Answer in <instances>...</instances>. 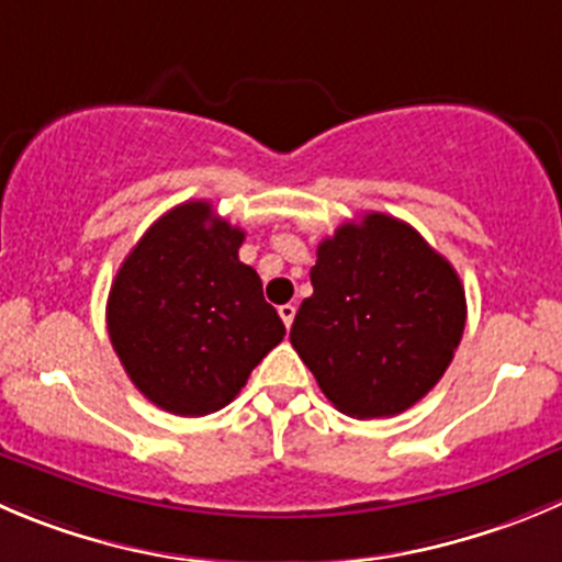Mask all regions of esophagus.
Returning <instances> with one entry per match:
<instances>
[{
  "instance_id": "1",
  "label": "esophagus",
  "mask_w": 562,
  "mask_h": 562,
  "mask_svg": "<svg viewBox=\"0 0 562 562\" xmlns=\"http://www.w3.org/2000/svg\"><path fill=\"white\" fill-rule=\"evenodd\" d=\"M278 317L284 319V325H286V328H290L292 319H295V306H292V303H284V306H278Z\"/></svg>"
}]
</instances>
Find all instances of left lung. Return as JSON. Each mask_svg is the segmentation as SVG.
<instances>
[{
    "instance_id": "8db88e82",
    "label": "left lung",
    "mask_w": 562,
    "mask_h": 562,
    "mask_svg": "<svg viewBox=\"0 0 562 562\" xmlns=\"http://www.w3.org/2000/svg\"><path fill=\"white\" fill-rule=\"evenodd\" d=\"M312 286L290 339L341 414H403L441 381L461 345L467 295L416 228L383 212L341 223L317 245Z\"/></svg>"
}]
</instances>
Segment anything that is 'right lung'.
I'll list each match as a JSON object with an SVG mask.
<instances>
[{"instance_id": "add662e5", "label": "right lung", "mask_w": 562, "mask_h": 562, "mask_svg": "<svg viewBox=\"0 0 562 562\" xmlns=\"http://www.w3.org/2000/svg\"><path fill=\"white\" fill-rule=\"evenodd\" d=\"M245 232L210 201L165 212L132 248L106 297V330L126 375L168 414L232 403L286 328L239 261Z\"/></svg>"}]
</instances>
